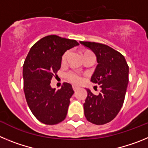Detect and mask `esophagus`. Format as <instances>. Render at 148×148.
<instances>
[{
	"label": "esophagus",
	"mask_w": 148,
	"mask_h": 148,
	"mask_svg": "<svg viewBox=\"0 0 148 148\" xmlns=\"http://www.w3.org/2000/svg\"><path fill=\"white\" fill-rule=\"evenodd\" d=\"M73 89L74 91H76V90L78 89V87H76V86H73Z\"/></svg>",
	"instance_id": "34e87169"
}]
</instances>
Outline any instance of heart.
Instances as JSON below:
<instances>
[{
    "label": "heart",
    "instance_id": "b5f03b06",
    "mask_svg": "<svg viewBox=\"0 0 148 148\" xmlns=\"http://www.w3.org/2000/svg\"><path fill=\"white\" fill-rule=\"evenodd\" d=\"M87 53H88V52H87ZM69 54H70V52H69V51L66 52V53L64 54V56H63L62 57L63 62L66 61V58H67V56H69ZM66 77L67 78L68 80H70V82H73V83L74 84H79L82 82V77L78 75V73H74V72H69V73H67L66 74Z\"/></svg>",
    "mask_w": 148,
    "mask_h": 148
}]
</instances>
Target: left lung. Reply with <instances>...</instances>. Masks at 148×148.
<instances>
[{
	"mask_svg": "<svg viewBox=\"0 0 148 148\" xmlns=\"http://www.w3.org/2000/svg\"><path fill=\"white\" fill-rule=\"evenodd\" d=\"M80 43L96 56L98 64L90 81L101 87L98 95L87 89L84 116L92 124L104 125L112 121L122 107L129 82V66L125 57L109 46L89 41Z\"/></svg>",
	"mask_w": 148,
	"mask_h": 148,
	"instance_id": "obj_1",
	"label": "left lung"
}]
</instances>
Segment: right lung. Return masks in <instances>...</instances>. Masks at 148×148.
<instances>
[{"label": "right lung", "instance_id": "1", "mask_svg": "<svg viewBox=\"0 0 148 148\" xmlns=\"http://www.w3.org/2000/svg\"><path fill=\"white\" fill-rule=\"evenodd\" d=\"M79 45L75 40L48 35L32 46L23 66V91L30 110L40 122L56 125L65 119L74 93L70 84L60 90L50 86L66 50Z\"/></svg>", "mask_w": 148, "mask_h": 148}]
</instances>
